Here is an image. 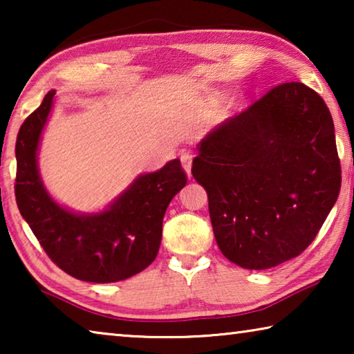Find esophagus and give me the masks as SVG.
Wrapping results in <instances>:
<instances>
[{"label":"esophagus","mask_w":354,"mask_h":354,"mask_svg":"<svg viewBox=\"0 0 354 354\" xmlns=\"http://www.w3.org/2000/svg\"><path fill=\"white\" fill-rule=\"evenodd\" d=\"M181 164H183V169L184 171L187 173V176L190 178L192 176V156L190 154H183L181 156Z\"/></svg>","instance_id":"34e87169"}]
</instances>
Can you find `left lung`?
Returning <instances> with one entry per match:
<instances>
[{"mask_svg":"<svg viewBox=\"0 0 354 354\" xmlns=\"http://www.w3.org/2000/svg\"><path fill=\"white\" fill-rule=\"evenodd\" d=\"M196 148L192 175L207 192L215 241L242 268L266 270L301 254L337 201L333 117L301 82L272 88Z\"/></svg>","mask_w":354,"mask_h":354,"instance_id":"1","label":"left lung"}]
</instances>
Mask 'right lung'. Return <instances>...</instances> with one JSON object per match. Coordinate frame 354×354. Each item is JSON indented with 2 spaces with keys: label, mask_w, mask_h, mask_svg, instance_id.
I'll return each instance as SVG.
<instances>
[{
  "label": "right lung",
  "mask_w": 354,
  "mask_h": 354,
  "mask_svg": "<svg viewBox=\"0 0 354 354\" xmlns=\"http://www.w3.org/2000/svg\"><path fill=\"white\" fill-rule=\"evenodd\" d=\"M56 91L21 124L15 143V198L45 253L65 273L87 283H117L151 263L160 247L167 207L187 176L179 159L143 173L100 212H75L53 198L39 171V145Z\"/></svg>",
  "instance_id": "add662e5"
}]
</instances>
